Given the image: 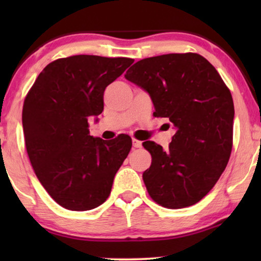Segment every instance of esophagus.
<instances>
[{"mask_svg":"<svg viewBox=\"0 0 261 261\" xmlns=\"http://www.w3.org/2000/svg\"><path fill=\"white\" fill-rule=\"evenodd\" d=\"M132 141H133V147H135V148H140L141 146H142V144H141V141H139V140H137V139H132Z\"/></svg>","mask_w":261,"mask_h":261,"instance_id":"34e87169","label":"esophagus"}]
</instances>
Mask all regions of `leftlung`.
Returning <instances> with one entry per match:
<instances>
[{"label":"left lung","mask_w":261,"mask_h":261,"mask_svg":"<svg viewBox=\"0 0 261 261\" xmlns=\"http://www.w3.org/2000/svg\"><path fill=\"white\" fill-rule=\"evenodd\" d=\"M124 78L144 89L154 106L153 115L167 117L176 129L169 148L154 141L142 144L152 155L151 166L142 173L149 196L170 209L199 202L230 156L234 103L229 89L197 53L139 60Z\"/></svg>","instance_id":"1"}]
</instances>
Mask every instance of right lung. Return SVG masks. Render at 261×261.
<instances>
[{
	"label": "right lung",
	"mask_w": 261,
	"mask_h": 261,
	"mask_svg": "<svg viewBox=\"0 0 261 261\" xmlns=\"http://www.w3.org/2000/svg\"><path fill=\"white\" fill-rule=\"evenodd\" d=\"M130 58L72 56L41 71L24 98L22 127L34 172L65 209L101 205L132 148L121 134L107 141L89 134V117L103 112L106 88L133 64Z\"/></svg>",
	"instance_id": "obj_1"
}]
</instances>
